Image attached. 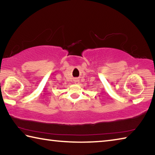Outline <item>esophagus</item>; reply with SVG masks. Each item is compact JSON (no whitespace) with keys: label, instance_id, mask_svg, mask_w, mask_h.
Here are the masks:
<instances>
[{"label":"esophagus","instance_id":"1","mask_svg":"<svg viewBox=\"0 0 155 155\" xmlns=\"http://www.w3.org/2000/svg\"><path fill=\"white\" fill-rule=\"evenodd\" d=\"M74 83L76 84H78V83H79V80H78V78H76V79L74 80Z\"/></svg>","mask_w":155,"mask_h":155}]
</instances>
